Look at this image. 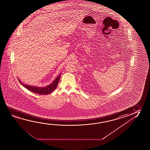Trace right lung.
<instances>
[{"mask_svg": "<svg viewBox=\"0 0 150 150\" xmlns=\"http://www.w3.org/2000/svg\"><path fill=\"white\" fill-rule=\"evenodd\" d=\"M60 76H61V74H59V76L55 79L54 81L51 84H50L49 86L45 87H38L29 86V85H25L24 83H22L21 81H20V80H19V81L20 82V83H21L22 85L25 87L26 88L34 93L40 94V95H47V94L51 93L53 91H54L56 89L59 81Z\"/></svg>", "mask_w": 150, "mask_h": 150, "instance_id": "add662e5", "label": "right lung"}]
</instances>
